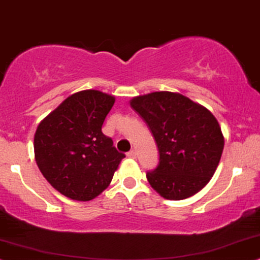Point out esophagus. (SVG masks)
<instances>
[{"label":"esophagus","instance_id":"obj_1","mask_svg":"<svg viewBox=\"0 0 260 260\" xmlns=\"http://www.w3.org/2000/svg\"><path fill=\"white\" fill-rule=\"evenodd\" d=\"M127 156H129V158H131V159H135L136 158V150L135 149H131L130 150V152L129 153H127V154H126Z\"/></svg>","mask_w":260,"mask_h":260}]
</instances>
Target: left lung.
<instances>
[{"instance_id": "left-lung-1", "label": "left lung", "mask_w": 260, "mask_h": 260, "mask_svg": "<svg viewBox=\"0 0 260 260\" xmlns=\"http://www.w3.org/2000/svg\"><path fill=\"white\" fill-rule=\"evenodd\" d=\"M148 124L159 149V165L147 172L150 187L168 200L190 198L216 172L224 136L216 117L179 92L154 91L130 100Z\"/></svg>"}]
</instances>
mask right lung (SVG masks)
<instances>
[{"mask_svg":"<svg viewBox=\"0 0 260 260\" xmlns=\"http://www.w3.org/2000/svg\"><path fill=\"white\" fill-rule=\"evenodd\" d=\"M114 102L113 95L94 89L75 92L38 124L34 139L38 169L69 199L89 201L100 195L125 158L101 130Z\"/></svg>","mask_w":260,"mask_h":260,"instance_id":"add662e5","label":"right lung"}]
</instances>
